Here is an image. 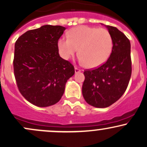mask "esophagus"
Listing matches in <instances>:
<instances>
[{"instance_id": "esophagus-1", "label": "esophagus", "mask_w": 147, "mask_h": 147, "mask_svg": "<svg viewBox=\"0 0 147 147\" xmlns=\"http://www.w3.org/2000/svg\"><path fill=\"white\" fill-rule=\"evenodd\" d=\"M75 73H77V72H81V69L79 68H77V66H75Z\"/></svg>"}]
</instances>
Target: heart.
Wrapping results in <instances>:
<instances>
[{"instance_id": "heart-1", "label": "heart", "mask_w": 147, "mask_h": 147, "mask_svg": "<svg viewBox=\"0 0 147 147\" xmlns=\"http://www.w3.org/2000/svg\"><path fill=\"white\" fill-rule=\"evenodd\" d=\"M68 36L58 40L59 53L65 59L79 49V61L89 68H96L105 63L112 53L113 39L105 28L79 26L72 28Z\"/></svg>"}]
</instances>
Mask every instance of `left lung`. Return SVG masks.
Masks as SVG:
<instances>
[{
	"mask_svg": "<svg viewBox=\"0 0 147 147\" xmlns=\"http://www.w3.org/2000/svg\"><path fill=\"white\" fill-rule=\"evenodd\" d=\"M106 27L113 39L112 53L101 66L85 70L82 86L86 101L98 108L109 107L123 96L132 70L129 40L116 27L109 25Z\"/></svg>",
	"mask_w": 147,
	"mask_h": 147,
	"instance_id": "8db88e82",
	"label": "left lung"
}]
</instances>
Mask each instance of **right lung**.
Instances as JSON below:
<instances>
[{"label":"right lung","instance_id":"add662e5","mask_svg":"<svg viewBox=\"0 0 147 147\" xmlns=\"http://www.w3.org/2000/svg\"><path fill=\"white\" fill-rule=\"evenodd\" d=\"M65 29L44 25L26 31L15 43L13 64L18 88L25 99L38 107L59 101L67 81L75 74L73 65L59 54L58 40Z\"/></svg>","mask_w":147,"mask_h":147}]
</instances>
